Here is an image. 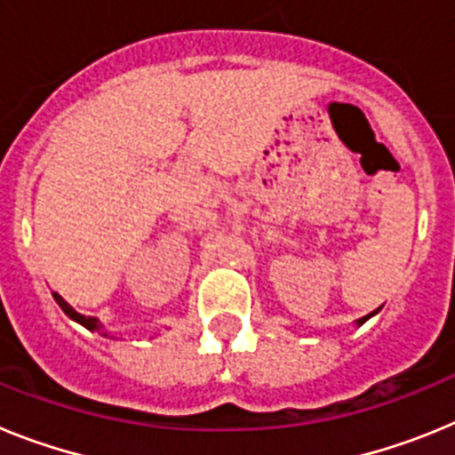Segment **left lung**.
<instances>
[{
    "instance_id": "8db88e82",
    "label": "left lung",
    "mask_w": 455,
    "mask_h": 455,
    "mask_svg": "<svg viewBox=\"0 0 455 455\" xmlns=\"http://www.w3.org/2000/svg\"><path fill=\"white\" fill-rule=\"evenodd\" d=\"M378 309H380V307H378ZM378 309H376V312H371V315L363 316V319H357V321H355V323H357V325H363V323H364V321H369V319H371V316H373V315H378Z\"/></svg>"
}]
</instances>
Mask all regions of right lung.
<instances>
[{
    "label": "right lung",
    "mask_w": 455,
    "mask_h": 455,
    "mask_svg": "<svg viewBox=\"0 0 455 455\" xmlns=\"http://www.w3.org/2000/svg\"><path fill=\"white\" fill-rule=\"evenodd\" d=\"M54 300H56V303H59V307H61L63 312H66V315L70 316L72 321H77V323H82L84 328H88V331H91V332H102V335H108L107 331H102L104 325L100 323V319H95V316L79 315L77 309L72 307V305L68 303V300H63V296H59V293H56V291H54Z\"/></svg>",
    "instance_id": "right-lung-1"
}]
</instances>
